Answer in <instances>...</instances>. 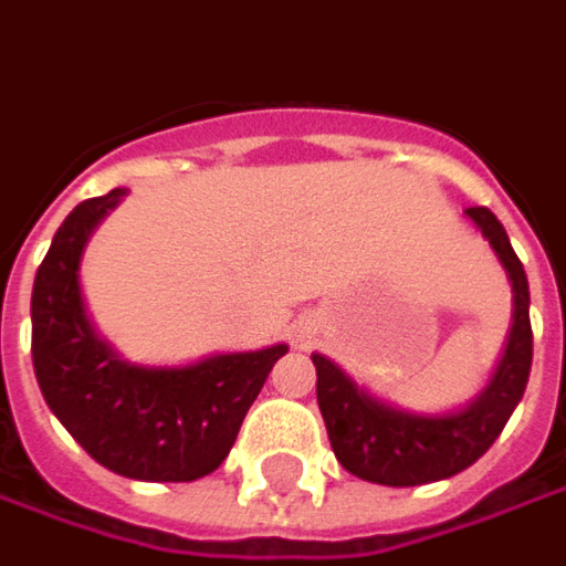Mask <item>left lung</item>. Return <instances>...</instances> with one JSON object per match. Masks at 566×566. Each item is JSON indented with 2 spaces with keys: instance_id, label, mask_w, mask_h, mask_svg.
Instances as JSON below:
<instances>
[{
  "instance_id": "1",
  "label": "left lung",
  "mask_w": 566,
  "mask_h": 566,
  "mask_svg": "<svg viewBox=\"0 0 566 566\" xmlns=\"http://www.w3.org/2000/svg\"><path fill=\"white\" fill-rule=\"evenodd\" d=\"M465 216L490 240L514 292L509 342L481 395L450 412H412L369 395L329 357L311 354L317 366V403L335 459L369 484L419 486L465 471L493 447L527 388L533 329L524 264L490 209L474 206Z\"/></svg>"
}]
</instances>
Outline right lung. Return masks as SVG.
Here are the masks:
<instances>
[{
  "instance_id": "right-lung-1",
  "label": "right lung",
  "mask_w": 566,
  "mask_h": 566,
  "mask_svg": "<svg viewBox=\"0 0 566 566\" xmlns=\"http://www.w3.org/2000/svg\"><path fill=\"white\" fill-rule=\"evenodd\" d=\"M80 202L57 228L30 298L33 369L45 403L97 465L132 481L181 484L228 459L252 400L286 345L144 366L119 357L88 321L80 261L88 237L126 197Z\"/></svg>"
}]
</instances>
